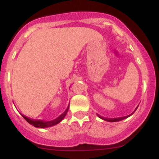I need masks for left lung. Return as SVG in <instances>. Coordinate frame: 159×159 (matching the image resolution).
Here are the masks:
<instances>
[{"instance_id":"obj_1","label":"left lung","mask_w":159,"mask_h":159,"mask_svg":"<svg viewBox=\"0 0 159 159\" xmlns=\"http://www.w3.org/2000/svg\"><path fill=\"white\" fill-rule=\"evenodd\" d=\"M138 107H136V109H137ZM136 109L134 110V111H136ZM133 114V113H132ZM131 114V115H132ZM131 115H130V116H131ZM97 116H99L100 119H103V120H105V121H108V122H119V121H121V120H123V119H127V117H129L130 116H124V117H119V118H114V119H107V118H103L102 117V116H99V115H97Z\"/></svg>"}]
</instances>
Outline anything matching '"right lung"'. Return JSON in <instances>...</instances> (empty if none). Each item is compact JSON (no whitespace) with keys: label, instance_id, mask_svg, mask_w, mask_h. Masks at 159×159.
Listing matches in <instances>:
<instances>
[{"label":"right lung","instance_id":"right-lung-1","mask_svg":"<svg viewBox=\"0 0 159 159\" xmlns=\"http://www.w3.org/2000/svg\"><path fill=\"white\" fill-rule=\"evenodd\" d=\"M68 108H69V105H68V107H67V109L64 111V113H62L59 117H57V119H53L52 121H43V120L30 119L28 117H26V116H23V115H22V117H23L29 124L34 126L35 127H38V128H46V127H52V126H55V125L58 124V123H60V122L62 121L63 119H64V118L66 116V115H67Z\"/></svg>","mask_w":159,"mask_h":159}]
</instances>
